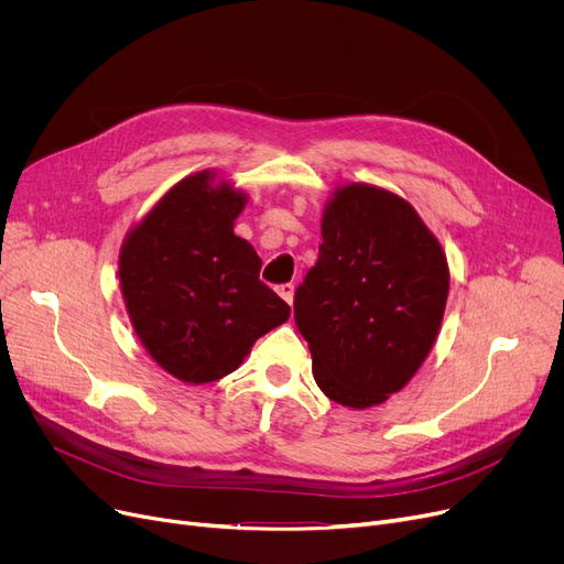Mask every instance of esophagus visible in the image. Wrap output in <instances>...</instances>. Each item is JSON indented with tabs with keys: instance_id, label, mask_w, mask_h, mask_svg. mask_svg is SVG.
Returning a JSON list of instances; mask_svg holds the SVG:
<instances>
[{
	"instance_id": "esophagus-1",
	"label": "esophagus",
	"mask_w": 564,
	"mask_h": 564,
	"mask_svg": "<svg viewBox=\"0 0 564 564\" xmlns=\"http://www.w3.org/2000/svg\"><path fill=\"white\" fill-rule=\"evenodd\" d=\"M276 292L281 294V297H283L288 304H292V297H294V285H292V283H281V285L276 288Z\"/></svg>"
}]
</instances>
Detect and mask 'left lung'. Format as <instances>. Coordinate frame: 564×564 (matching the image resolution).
Here are the masks:
<instances>
[{"label":"left lung","mask_w":564,"mask_h":564,"mask_svg":"<svg viewBox=\"0 0 564 564\" xmlns=\"http://www.w3.org/2000/svg\"><path fill=\"white\" fill-rule=\"evenodd\" d=\"M448 262L413 207L370 185L336 192L294 324L329 400L366 409L398 393L430 354L448 300Z\"/></svg>","instance_id":"left-lung-1"}]
</instances>
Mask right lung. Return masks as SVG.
<instances>
[{
	"label": "right lung",
	"instance_id": "1",
	"mask_svg": "<svg viewBox=\"0 0 564 564\" xmlns=\"http://www.w3.org/2000/svg\"><path fill=\"white\" fill-rule=\"evenodd\" d=\"M210 173L177 183L128 235L118 262L123 300L148 354L173 377L203 383L232 372L251 345L290 317L264 285L262 260L232 232L245 194Z\"/></svg>",
	"mask_w": 564,
	"mask_h": 564
}]
</instances>
